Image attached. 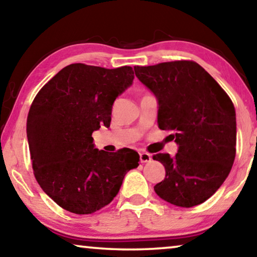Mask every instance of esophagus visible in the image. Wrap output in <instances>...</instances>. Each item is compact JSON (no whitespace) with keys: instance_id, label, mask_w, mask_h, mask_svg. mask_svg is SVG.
Segmentation results:
<instances>
[{"instance_id":"1","label":"esophagus","mask_w":257,"mask_h":257,"mask_svg":"<svg viewBox=\"0 0 257 257\" xmlns=\"http://www.w3.org/2000/svg\"><path fill=\"white\" fill-rule=\"evenodd\" d=\"M140 158H141V162H149L151 161V159H152V156L148 152H141Z\"/></svg>"}]
</instances>
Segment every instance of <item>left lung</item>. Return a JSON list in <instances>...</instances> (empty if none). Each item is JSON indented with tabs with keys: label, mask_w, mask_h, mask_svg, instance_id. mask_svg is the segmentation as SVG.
<instances>
[{
	"label": "left lung",
	"mask_w": 257,
	"mask_h": 257,
	"mask_svg": "<svg viewBox=\"0 0 257 257\" xmlns=\"http://www.w3.org/2000/svg\"><path fill=\"white\" fill-rule=\"evenodd\" d=\"M135 74L158 100V124L173 132L175 157L158 153L165 180L154 186L178 207L200 205L229 176L235 158L237 122L230 97L200 65L191 60L135 66Z\"/></svg>",
	"instance_id": "obj_1"
}]
</instances>
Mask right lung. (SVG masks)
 Listing matches in <instances>:
<instances>
[{"label":"right lung","instance_id":"add662e5","mask_svg":"<svg viewBox=\"0 0 257 257\" xmlns=\"http://www.w3.org/2000/svg\"><path fill=\"white\" fill-rule=\"evenodd\" d=\"M130 66L113 70L71 64L43 85L27 116V140L36 181L57 205L92 214L119 193L136 151L95 149V130L109 127L114 100L134 80Z\"/></svg>","mask_w":257,"mask_h":257}]
</instances>
